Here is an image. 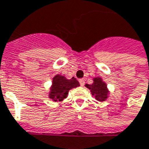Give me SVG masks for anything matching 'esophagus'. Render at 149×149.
Listing matches in <instances>:
<instances>
[{"mask_svg":"<svg viewBox=\"0 0 149 149\" xmlns=\"http://www.w3.org/2000/svg\"><path fill=\"white\" fill-rule=\"evenodd\" d=\"M79 82H80V85H81V86H83V85H85V83L84 79H80V80H79Z\"/></svg>","mask_w":149,"mask_h":149,"instance_id":"obj_1","label":"esophagus"}]
</instances>
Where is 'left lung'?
<instances>
[{"label":"left lung","mask_w":149,"mask_h":149,"mask_svg":"<svg viewBox=\"0 0 149 149\" xmlns=\"http://www.w3.org/2000/svg\"><path fill=\"white\" fill-rule=\"evenodd\" d=\"M86 87L90 89L93 95L95 96L97 101L103 102L107 98L108 90L107 85L102 81L101 78H94L92 85H86Z\"/></svg>","instance_id":"8db88e82"}]
</instances>
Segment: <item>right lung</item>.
I'll use <instances>...</instances> for the list:
<instances>
[{
  "instance_id": "add662e5",
  "label": "right lung",
  "mask_w": 149,
  "mask_h": 149,
  "mask_svg": "<svg viewBox=\"0 0 149 149\" xmlns=\"http://www.w3.org/2000/svg\"><path fill=\"white\" fill-rule=\"evenodd\" d=\"M80 84L76 78L72 77L67 80L63 76L57 75L53 78L52 87L51 88L49 96L50 98L53 99L55 102L62 101L67 97L70 89L76 88Z\"/></svg>"
}]
</instances>
